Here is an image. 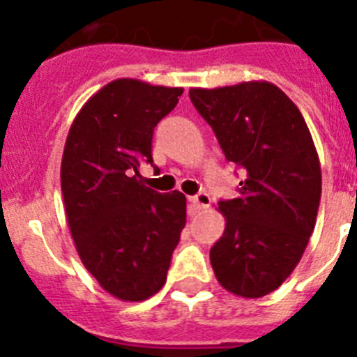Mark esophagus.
Instances as JSON below:
<instances>
[{"label":"esophagus","mask_w":357,"mask_h":357,"mask_svg":"<svg viewBox=\"0 0 357 357\" xmlns=\"http://www.w3.org/2000/svg\"><path fill=\"white\" fill-rule=\"evenodd\" d=\"M210 201H212V199H210L208 194H197V196L188 197V203H190L194 208H199V210L208 208Z\"/></svg>","instance_id":"1"}]
</instances>
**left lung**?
<instances>
[{
	"instance_id": "obj_1",
	"label": "left lung",
	"mask_w": 357,
	"mask_h": 357,
	"mask_svg": "<svg viewBox=\"0 0 357 357\" xmlns=\"http://www.w3.org/2000/svg\"><path fill=\"white\" fill-rule=\"evenodd\" d=\"M188 95L226 160L246 170L238 196L217 208L226 226L210 250L213 273L226 291L260 298L293 273L314 230L321 196L314 142L294 102L268 80Z\"/></svg>"
}]
</instances>
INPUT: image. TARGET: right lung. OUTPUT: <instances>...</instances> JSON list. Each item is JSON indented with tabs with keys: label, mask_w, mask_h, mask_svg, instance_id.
I'll use <instances>...</instances> for the list:
<instances>
[{
	"label": "right lung",
	"mask_w": 357,
	"mask_h": 357,
	"mask_svg": "<svg viewBox=\"0 0 357 357\" xmlns=\"http://www.w3.org/2000/svg\"><path fill=\"white\" fill-rule=\"evenodd\" d=\"M183 88L116 79L98 89L71 123L61 163L70 234L84 268L122 302H144L163 287L187 222L181 192L145 187L153 132Z\"/></svg>",
	"instance_id": "1"
}]
</instances>
